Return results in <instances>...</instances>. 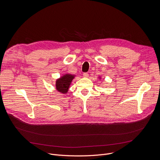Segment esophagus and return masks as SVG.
Instances as JSON below:
<instances>
[{
  "instance_id": "1",
  "label": "esophagus",
  "mask_w": 160,
  "mask_h": 160,
  "mask_svg": "<svg viewBox=\"0 0 160 160\" xmlns=\"http://www.w3.org/2000/svg\"><path fill=\"white\" fill-rule=\"evenodd\" d=\"M83 77H88V73H83Z\"/></svg>"
}]
</instances>
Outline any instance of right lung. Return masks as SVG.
<instances>
[{"label": "right lung", "instance_id": "obj_1", "mask_svg": "<svg viewBox=\"0 0 160 160\" xmlns=\"http://www.w3.org/2000/svg\"><path fill=\"white\" fill-rule=\"evenodd\" d=\"M75 78L74 75L70 74H66L65 75L61 77L59 79H58L56 83V87L58 91L62 94H66L72 80Z\"/></svg>", "mask_w": 160, "mask_h": 160}]
</instances>
